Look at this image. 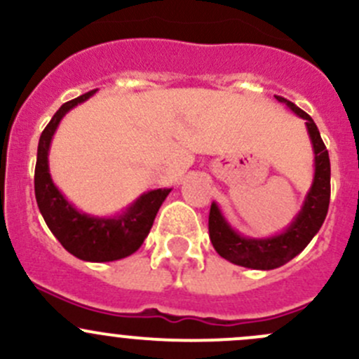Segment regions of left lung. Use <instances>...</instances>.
<instances>
[{"mask_svg": "<svg viewBox=\"0 0 359 359\" xmlns=\"http://www.w3.org/2000/svg\"><path fill=\"white\" fill-rule=\"evenodd\" d=\"M275 97L280 103L287 104L297 116L306 120V129L311 139L313 153H315V177H313L311 189L306 194L303 208L284 232L266 237V239H251V237L237 233L227 224L217 203L211 205L208 218L210 239L215 251L230 263L255 270L278 269L290 262L294 256L299 255L322 227L330 203L329 151L320 137L318 127L306 111L297 108L289 100L282 96Z\"/></svg>", "mask_w": 359, "mask_h": 359, "instance_id": "obj_1", "label": "left lung"}]
</instances>
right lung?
<instances>
[{
    "label": "right lung",
    "mask_w": 359,
    "mask_h": 359,
    "mask_svg": "<svg viewBox=\"0 0 359 359\" xmlns=\"http://www.w3.org/2000/svg\"><path fill=\"white\" fill-rule=\"evenodd\" d=\"M94 93L96 89L62 104L43 130L37 146L34 191H36V201L41 215L60 244L79 259L103 263L126 258L141 248L153 227L154 217L161 203L172 189L146 192L127 211L113 218L90 217L74 208L72 203L67 201L65 196L53 184L50 167H48L51 139L65 113L82 101L89 100Z\"/></svg>",
    "instance_id": "add662e5"
}]
</instances>
